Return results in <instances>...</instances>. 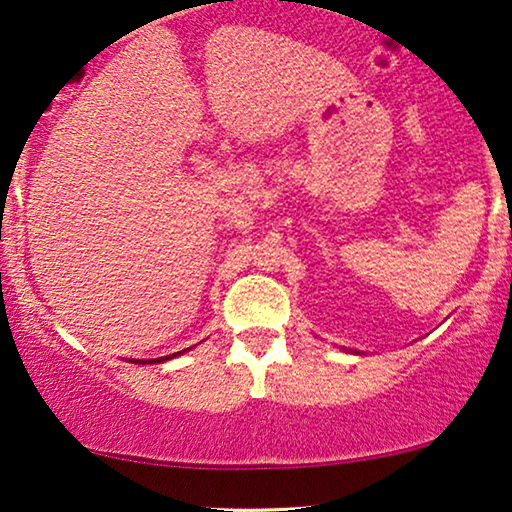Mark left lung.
Segmentation results:
<instances>
[{
  "label": "left lung",
  "mask_w": 512,
  "mask_h": 512,
  "mask_svg": "<svg viewBox=\"0 0 512 512\" xmlns=\"http://www.w3.org/2000/svg\"><path fill=\"white\" fill-rule=\"evenodd\" d=\"M343 350H348V348H343ZM350 352H355V355H364V352H359V350H350Z\"/></svg>",
  "instance_id": "obj_1"
}]
</instances>
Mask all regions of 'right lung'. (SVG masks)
Here are the masks:
<instances>
[{
    "mask_svg": "<svg viewBox=\"0 0 512 512\" xmlns=\"http://www.w3.org/2000/svg\"><path fill=\"white\" fill-rule=\"evenodd\" d=\"M187 350H190V348H187ZM187 350H181V352H187ZM181 352H174V355H169V357H157V359H134V362H132V359H129V362H132V364H160V362H167V359L178 357V355H181Z\"/></svg>",
    "mask_w": 512,
    "mask_h": 512,
    "instance_id": "1",
    "label": "right lung"
}]
</instances>
